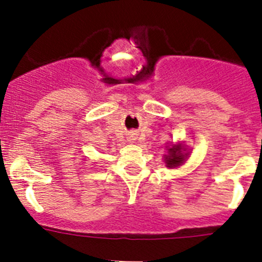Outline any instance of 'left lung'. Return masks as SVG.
Masks as SVG:
<instances>
[{
    "label": "left lung",
    "instance_id": "left-lung-1",
    "mask_svg": "<svg viewBox=\"0 0 262 262\" xmlns=\"http://www.w3.org/2000/svg\"><path fill=\"white\" fill-rule=\"evenodd\" d=\"M184 147L180 143L174 144V146L169 147L167 148V155H165L164 160L165 164L167 167H178L179 165H182L185 161L187 156L189 155V152H184Z\"/></svg>",
    "mask_w": 262,
    "mask_h": 262
}]
</instances>
